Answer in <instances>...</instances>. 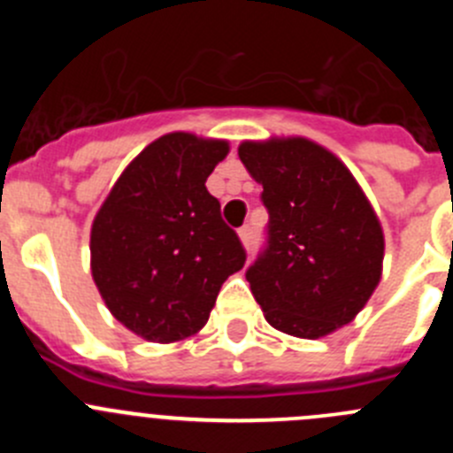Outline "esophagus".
<instances>
[{
	"label": "esophagus",
	"instance_id": "34e87169",
	"mask_svg": "<svg viewBox=\"0 0 453 453\" xmlns=\"http://www.w3.org/2000/svg\"><path fill=\"white\" fill-rule=\"evenodd\" d=\"M251 234H254V226H251V224L240 226L238 235H240V240H242V245H251Z\"/></svg>",
	"mask_w": 453,
	"mask_h": 453
}]
</instances>
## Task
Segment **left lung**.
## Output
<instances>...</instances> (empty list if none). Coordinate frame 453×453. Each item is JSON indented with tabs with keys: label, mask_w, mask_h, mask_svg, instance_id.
<instances>
[{
	"label": "left lung",
	"mask_w": 453,
	"mask_h": 453,
	"mask_svg": "<svg viewBox=\"0 0 453 453\" xmlns=\"http://www.w3.org/2000/svg\"><path fill=\"white\" fill-rule=\"evenodd\" d=\"M238 156L263 186L267 247L247 270L267 322L324 338L361 313L381 281L383 231L338 156L306 138L245 140Z\"/></svg>",
	"instance_id": "left-lung-1"
}]
</instances>
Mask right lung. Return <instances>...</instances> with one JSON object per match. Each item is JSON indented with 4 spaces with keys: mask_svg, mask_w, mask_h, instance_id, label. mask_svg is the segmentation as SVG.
<instances>
[{
    "mask_svg": "<svg viewBox=\"0 0 453 453\" xmlns=\"http://www.w3.org/2000/svg\"><path fill=\"white\" fill-rule=\"evenodd\" d=\"M226 154V140L161 135L127 165L95 215L92 279L113 318L150 342L197 334L222 283L245 265L238 234L206 190Z\"/></svg>",
    "mask_w": 453,
    "mask_h": 453,
    "instance_id": "obj_1",
    "label": "right lung"
}]
</instances>
